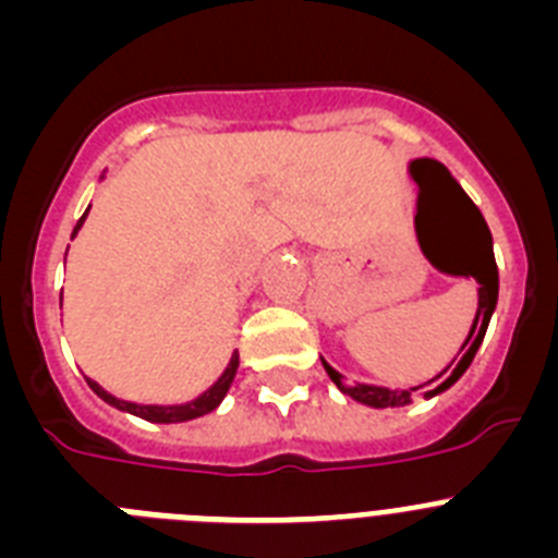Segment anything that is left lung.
<instances>
[{"mask_svg": "<svg viewBox=\"0 0 558 558\" xmlns=\"http://www.w3.org/2000/svg\"><path fill=\"white\" fill-rule=\"evenodd\" d=\"M411 175L418 184V201H416V231L418 240H422V226H425V215L436 206H441V201H452L456 209H461V218H450V251H452V265H438L441 270L452 276H475L477 279V313L475 322H472L470 335L463 340L461 347L462 357L458 361L452 357V363L447 368L436 374L433 379H427L425 386H416L411 391H393V388L383 386H349L343 374L335 372L327 360H322L324 368H327L329 379L347 397L357 399L368 408H397L408 405L411 397L416 391H425V397H436V393L447 391V388L461 377L466 368H470L472 357L481 349L483 335H486V327L492 322V313L497 307V288H500V279H497V263H495V251H492V231L483 220L481 209L472 204V198L461 190L456 179L450 175L445 165H438L433 159H416L411 161Z\"/></svg>", "mask_w": 558, "mask_h": 558, "instance_id": "obj_1", "label": "left lung"}]
</instances>
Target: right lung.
Returning a JSON list of instances; mask_svg holds the SVG:
<instances>
[{
	"label": "right lung",
	"mask_w": 558,
	"mask_h": 558,
	"mask_svg": "<svg viewBox=\"0 0 558 558\" xmlns=\"http://www.w3.org/2000/svg\"><path fill=\"white\" fill-rule=\"evenodd\" d=\"M86 215H88V209L83 211V218L77 220V226H75V231H72V236L77 234V229H81V226H83ZM236 366H240V354L234 352V354H231V360H229V366H226V372L220 374L218 383H215V386H211L209 391L201 393L198 399H192V402H186V405H136V402H125V399L111 397V393H108L106 388L97 386L95 379L86 377V383H88V388H92V391H95L97 397L102 399V402H108V405L120 408V411L133 413V416L147 418V422H159V425H172V422H190V418H198V416H204V413L215 411V408H218L220 402H223L226 393H229L231 379H234V374H236Z\"/></svg>",
	"instance_id": "add662e5"
}]
</instances>
